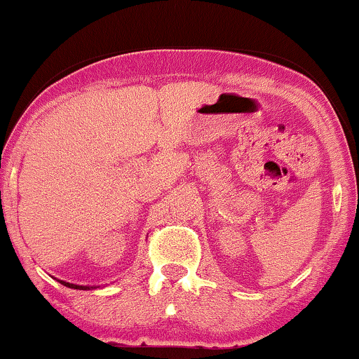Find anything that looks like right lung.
Wrapping results in <instances>:
<instances>
[{"instance_id":"1","label":"right lung","mask_w":359,"mask_h":359,"mask_svg":"<svg viewBox=\"0 0 359 359\" xmlns=\"http://www.w3.org/2000/svg\"><path fill=\"white\" fill-rule=\"evenodd\" d=\"M62 285L68 286V287H73V290H90L93 286H81V285H73V283H68V281H63V280H58ZM95 287V286H94Z\"/></svg>"}]
</instances>
